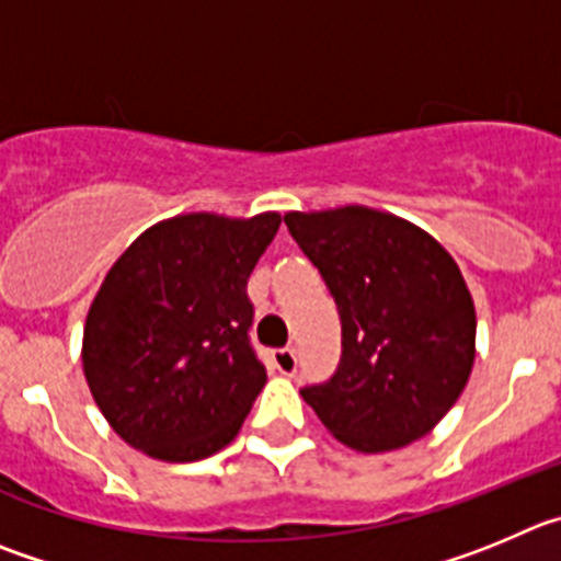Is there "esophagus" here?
I'll list each match as a JSON object with an SVG mask.
<instances>
[{"mask_svg":"<svg viewBox=\"0 0 561 561\" xmlns=\"http://www.w3.org/2000/svg\"><path fill=\"white\" fill-rule=\"evenodd\" d=\"M274 365L279 374H285V376L296 374V365H298L296 348H279V352H274Z\"/></svg>","mask_w":561,"mask_h":561,"instance_id":"esophagus-1","label":"esophagus"}]
</instances>
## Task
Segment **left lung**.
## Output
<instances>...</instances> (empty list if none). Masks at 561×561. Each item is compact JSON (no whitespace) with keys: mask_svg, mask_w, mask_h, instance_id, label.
<instances>
[{"mask_svg":"<svg viewBox=\"0 0 561 561\" xmlns=\"http://www.w3.org/2000/svg\"><path fill=\"white\" fill-rule=\"evenodd\" d=\"M337 301V374L305 387L327 432L359 454L396 451L457 404L476 359V307L437 240L385 209L345 204L285 213Z\"/></svg>","mask_w":561,"mask_h":561,"instance_id":"left-lung-1","label":"left lung"}]
</instances>
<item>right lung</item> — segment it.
<instances>
[{
  "mask_svg": "<svg viewBox=\"0 0 561 561\" xmlns=\"http://www.w3.org/2000/svg\"><path fill=\"white\" fill-rule=\"evenodd\" d=\"M279 224V213H182L107 271L82 329V370L127 446L196 462L238 437L268 379L249 343L245 282Z\"/></svg>",
  "mask_w": 561,
  "mask_h": 561,
  "instance_id": "1",
  "label": "right lung"
}]
</instances>
